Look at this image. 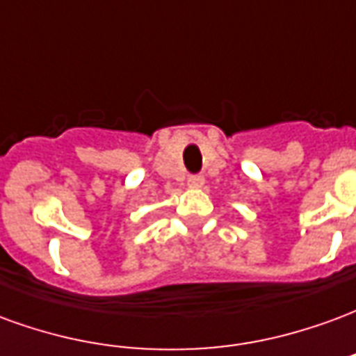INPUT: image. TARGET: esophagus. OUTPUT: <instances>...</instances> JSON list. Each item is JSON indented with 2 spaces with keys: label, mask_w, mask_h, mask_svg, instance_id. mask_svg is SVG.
Returning a JSON list of instances; mask_svg holds the SVG:
<instances>
[{
  "label": "esophagus",
  "mask_w": 356,
  "mask_h": 356,
  "mask_svg": "<svg viewBox=\"0 0 356 356\" xmlns=\"http://www.w3.org/2000/svg\"><path fill=\"white\" fill-rule=\"evenodd\" d=\"M204 175H188V179H186V183H188V186H193V188H200L202 185H204Z\"/></svg>",
  "instance_id": "obj_1"
}]
</instances>
